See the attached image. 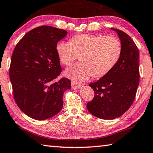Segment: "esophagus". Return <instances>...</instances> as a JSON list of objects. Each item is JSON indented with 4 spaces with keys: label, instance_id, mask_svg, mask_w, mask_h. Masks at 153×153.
Segmentation results:
<instances>
[{
    "label": "esophagus",
    "instance_id": "esophagus-1",
    "mask_svg": "<svg viewBox=\"0 0 153 153\" xmlns=\"http://www.w3.org/2000/svg\"><path fill=\"white\" fill-rule=\"evenodd\" d=\"M71 86H72V89H79V88H81L82 85L80 84H76V83H75V82H72L71 83Z\"/></svg>",
    "mask_w": 153,
    "mask_h": 153
}]
</instances>
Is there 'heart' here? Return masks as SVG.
<instances>
[{
  "mask_svg": "<svg viewBox=\"0 0 153 153\" xmlns=\"http://www.w3.org/2000/svg\"><path fill=\"white\" fill-rule=\"evenodd\" d=\"M56 51L60 62L68 66L81 54L80 62L66 69L64 74L74 81H85L91 76H103L116 66L122 53V45L112 36L76 35L71 43L59 42Z\"/></svg>",
  "mask_w": 153,
  "mask_h": 153,
  "instance_id": "1",
  "label": "heart"
}]
</instances>
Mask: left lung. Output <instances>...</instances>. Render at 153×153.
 Instances as JSON below:
<instances>
[{
	"instance_id": "1",
	"label": "left lung",
	"mask_w": 153,
	"mask_h": 153,
	"mask_svg": "<svg viewBox=\"0 0 153 153\" xmlns=\"http://www.w3.org/2000/svg\"><path fill=\"white\" fill-rule=\"evenodd\" d=\"M116 31L122 45L118 62L108 74L89 85L95 92L87 108L103 120H114L126 111L135 99L139 85V51L131 37L124 31Z\"/></svg>"
}]
</instances>
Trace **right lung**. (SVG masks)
Instances as JSON below:
<instances>
[{
    "label": "right lung",
    "instance_id": "add662e5",
    "mask_svg": "<svg viewBox=\"0 0 153 153\" xmlns=\"http://www.w3.org/2000/svg\"><path fill=\"white\" fill-rule=\"evenodd\" d=\"M66 31L41 26L27 32L13 51L9 76L15 100L27 116L44 120L56 116L63 107V95L71 81H55L62 71L56 51Z\"/></svg>",
    "mask_w": 153,
    "mask_h": 153
}]
</instances>
